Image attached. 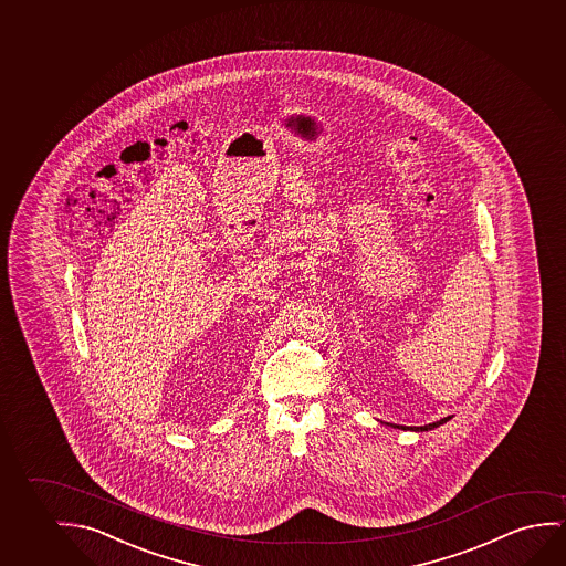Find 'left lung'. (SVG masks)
Here are the masks:
<instances>
[{
  "label": "left lung",
  "instance_id": "1",
  "mask_svg": "<svg viewBox=\"0 0 566 566\" xmlns=\"http://www.w3.org/2000/svg\"><path fill=\"white\" fill-rule=\"evenodd\" d=\"M450 419H452V417H444V419H440V421H437V422H430V424H424V427H411V429H409V427H403V424H391V427H394V429H401V430H417V432H419V430H432V429H437V427H440V424H444V422L447 421H450Z\"/></svg>",
  "mask_w": 566,
  "mask_h": 566
}]
</instances>
